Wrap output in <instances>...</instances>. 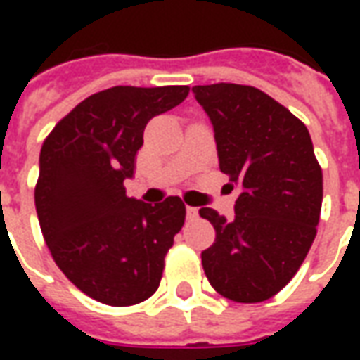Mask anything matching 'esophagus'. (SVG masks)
Masks as SVG:
<instances>
[{"mask_svg": "<svg viewBox=\"0 0 360 360\" xmlns=\"http://www.w3.org/2000/svg\"><path fill=\"white\" fill-rule=\"evenodd\" d=\"M198 216V210L195 206H187V219H195Z\"/></svg>", "mask_w": 360, "mask_h": 360, "instance_id": "34e87169", "label": "esophagus"}]
</instances>
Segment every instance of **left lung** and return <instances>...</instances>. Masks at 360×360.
Segmentation results:
<instances>
[{
  "mask_svg": "<svg viewBox=\"0 0 360 360\" xmlns=\"http://www.w3.org/2000/svg\"><path fill=\"white\" fill-rule=\"evenodd\" d=\"M193 92L214 127L219 169L241 188L233 219L198 210L216 229L204 274L226 299L266 301L291 281L316 237L322 169L309 129L255 86L218 82Z\"/></svg>",
  "mask_w": 360,
  "mask_h": 360,
  "instance_id": "1",
  "label": "left lung"
}]
</instances>
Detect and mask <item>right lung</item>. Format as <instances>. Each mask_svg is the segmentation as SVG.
Returning a JSON list of instances; mask_svg holds the SVG:
<instances>
[{"instance_id": "obj_1", "label": "right lung", "mask_w": 360, "mask_h": 360, "mask_svg": "<svg viewBox=\"0 0 360 360\" xmlns=\"http://www.w3.org/2000/svg\"><path fill=\"white\" fill-rule=\"evenodd\" d=\"M188 86H113L82 100L40 150L38 221L67 279L94 301L131 307L156 293L173 237L185 224L179 196L146 204L125 195L150 119L179 105Z\"/></svg>"}]
</instances>
